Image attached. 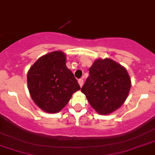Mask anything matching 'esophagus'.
I'll list each match as a JSON object with an SVG mask.
<instances>
[{
	"instance_id": "esophagus-1",
	"label": "esophagus",
	"mask_w": 155,
	"mask_h": 155,
	"mask_svg": "<svg viewBox=\"0 0 155 155\" xmlns=\"http://www.w3.org/2000/svg\"><path fill=\"white\" fill-rule=\"evenodd\" d=\"M78 82H79V84H80V87L83 86V84H84V80L83 79H80V80H78Z\"/></svg>"
}]
</instances>
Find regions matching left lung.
Masks as SVG:
<instances>
[{"instance_id": "1", "label": "left lung", "mask_w": 155, "mask_h": 155, "mask_svg": "<svg viewBox=\"0 0 155 155\" xmlns=\"http://www.w3.org/2000/svg\"><path fill=\"white\" fill-rule=\"evenodd\" d=\"M130 86V76L123 66L110 59H101L89 68L81 91L99 114H107L125 102Z\"/></svg>"}]
</instances>
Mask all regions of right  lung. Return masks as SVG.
Here are the masks:
<instances>
[{
    "label": "right lung",
    "mask_w": 155,
    "mask_h": 155,
    "mask_svg": "<svg viewBox=\"0 0 155 155\" xmlns=\"http://www.w3.org/2000/svg\"><path fill=\"white\" fill-rule=\"evenodd\" d=\"M28 86L34 103L43 110L56 113L80 90L74 74L66 66V56L53 51L37 60L28 72Z\"/></svg>",
    "instance_id": "add662e5"
}]
</instances>
